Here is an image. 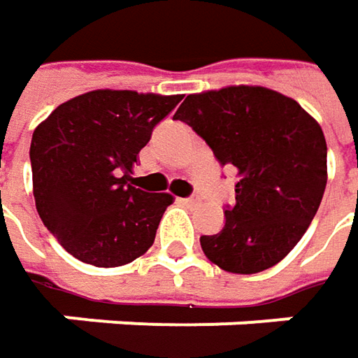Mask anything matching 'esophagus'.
Wrapping results in <instances>:
<instances>
[{
  "mask_svg": "<svg viewBox=\"0 0 358 358\" xmlns=\"http://www.w3.org/2000/svg\"><path fill=\"white\" fill-rule=\"evenodd\" d=\"M183 203H185V205H197V203H199V197H197V195H191V197H185Z\"/></svg>",
  "mask_w": 358,
  "mask_h": 358,
  "instance_id": "1",
  "label": "esophagus"
}]
</instances>
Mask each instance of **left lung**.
Segmentation results:
<instances>
[{
    "mask_svg": "<svg viewBox=\"0 0 358 358\" xmlns=\"http://www.w3.org/2000/svg\"><path fill=\"white\" fill-rule=\"evenodd\" d=\"M173 119L235 167V203L225 225L203 235L215 265L253 275L277 265L309 229L327 185V141L321 125L296 103L267 87H225L187 95Z\"/></svg>",
    "mask_w": 358,
    "mask_h": 358,
    "instance_id": "1",
    "label": "left lung"
}]
</instances>
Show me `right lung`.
<instances>
[{"instance_id":"right-lung-1","label":"right lung","mask_w":358,"mask_h":358,"mask_svg":"<svg viewBox=\"0 0 358 358\" xmlns=\"http://www.w3.org/2000/svg\"><path fill=\"white\" fill-rule=\"evenodd\" d=\"M181 95L97 90L62 103L31 137L37 213L76 259L121 267L153 245L169 193L129 183L137 155Z\"/></svg>"}]
</instances>
